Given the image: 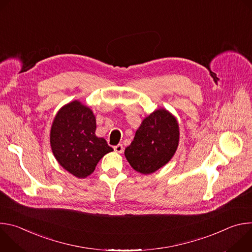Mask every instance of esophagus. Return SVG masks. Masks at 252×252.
I'll list each match as a JSON object with an SVG mask.
<instances>
[{
    "instance_id": "1",
    "label": "esophagus",
    "mask_w": 252,
    "mask_h": 252,
    "mask_svg": "<svg viewBox=\"0 0 252 252\" xmlns=\"http://www.w3.org/2000/svg\"><path fill=\"white\" fill-rule=\"evenodd\" d=\"M114 149H115V151H116L117 153H119V154H122V153L124 152V146L121 145V143H119V145L116 146Z\"/></svg>"
}]
</instances>
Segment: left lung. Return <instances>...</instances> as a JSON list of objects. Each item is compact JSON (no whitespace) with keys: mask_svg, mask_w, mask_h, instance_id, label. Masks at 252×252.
Wrapping results in <instances>:
<instances>
[{"mask_svg":"<svg viewBox=\"0 0 252 252\" xmlns=\"http://www.w3.org/2000/svg\"><path fill=\"white\" fill-rule=\"evenodd\" d=\"M178 140L175 118L163 109L158 110L143 120L125 156L134 170L150 174L170 160Z\"/></svg>","mask_w":252,"mask_h":252,"instance_id":"8db88e82","label":"left lung"}]
</instances>
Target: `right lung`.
Returning a JSON list of instances; mask_svg holds the SVG:
<instances>
[{"label":"right lung","instance_id":"obj_1","mask_svg":"<svg viewBox=\"0 0 252 252\" xmlns=\"http://www.w3.org/2000/svg\"><path fill=\"white\" fill-rule=\"evenodd\" d=\"M93 112L78 100L59 111L51 128V147L58 162L68 172L85 178L99 159L113 152L104 138L95 135Z\"/></svg>","mask_w":252,"mask_h":252}]
</instances>
